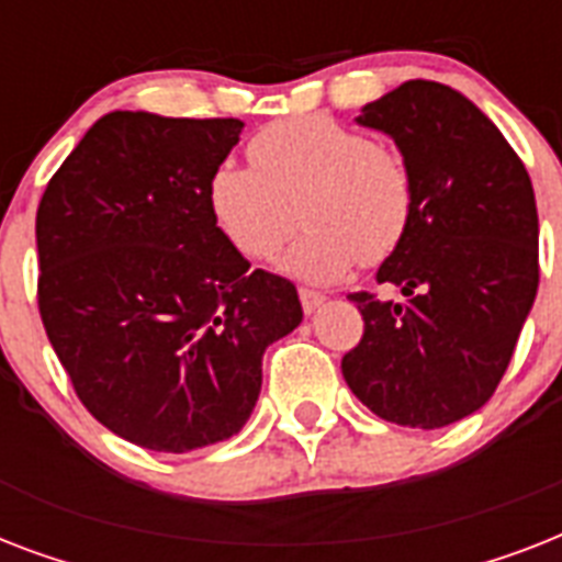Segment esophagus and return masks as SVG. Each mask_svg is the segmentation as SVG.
I'll list each match as a JSON object with an SVG mask.
<instances>
[{"label":"esophagus","mask_w":562,"mask_h":562,"mask_svg":"<svg viewBox=\"0 0 562 562\" xmlns=\"http://www.w3.org/2000/svg\"><path fill=\"white\" fill-rule=\"evenodd\" d=\"M324 294L321 291H308V289H300V303H303V312L306 315H312V312H317V308L324 306Z\"/></svg>","instance_id":"esophagus-1"}]
</instances>
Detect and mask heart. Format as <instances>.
<instances>
[{"label": "heart", "mask_w": 562, "mask_h": 562, "mask_svg": "<svg viewBox=\"0 0 562 562\" xmlns=\"http://www.w3.org/2000/svg\"><path fill=\"white\" fill-rule=\"evenodd\" d=\"M250 166L221 162L210 178V212L238 254L268 259L294 229H306L280 259L303 282H338L356 262L379 265L405 241L414 178L400 154L326 116L273 122L250 139Z\"/></svg>", "instance_id": "b5f03b06"}]
</instances>
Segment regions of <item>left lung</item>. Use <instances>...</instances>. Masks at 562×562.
<instances>
[{
	"instance_id": "1",
	"label": "left lung",
	"mask_w": 562,
	"mask_h": 562,
	"mask_svg": "<svg viewBox=\"0 0 562 562\" xmlns=\"http://www.w3.org/2000/svg\"><path fill=\"white\" fill-rule=\"evenodd\" d=\"M391 136L414 178L408 236L375 282L402 303L350 294L364 335L341 361L375 417L443 428L493 396L540 285V221L522 160L452 87L405 81L356 119Z\"/></svg>"
}]
</instances>
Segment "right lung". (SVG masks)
<instances>
[{
	"mask_svg": "<svg viewBox=\"0 0 562 562\" xmlns=\"http://www.w3.org/2000/svg\"><path fill=\"white\" fill-rule=\"evenodd\" d=\"M245 122L113 110L37 206L46 335L101 426L154 452L238 435L265 347L303 321L297 289L250 271L210 212Z\"/></svg>",
	"mask_w": 562,
	"mask_h": 562,
	"instance_id": "obj_1",
	"label": "right lung"
}]
</instances>
